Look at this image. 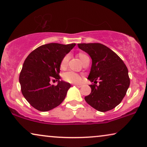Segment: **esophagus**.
Wrapping results in <instances>:
<instances>
[{
	"instance_id": "obj_1",
	"label": "esophagus",
	"mask_w": 147,
	"mask_h": 147,
	"mask_svg": "<svg viewBox=\"0 0 147 147\" xmlns=\"http://www.w3.org/2000/svg\"><path fill=\"white\" fill-rule=\"evenodd\" d=\"M74 86H77V87H78V88H80V87H81V86H82V84H74Z\"/></svg>"
}]
</instances>
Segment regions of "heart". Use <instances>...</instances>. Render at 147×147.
<instances>
[{"mask_svg":"<svg viewBox=\"0 0 147 147\" xmlns=\"http://www.w3.org/2000/svg\"><path fill=\"white\" fill-rule=\"evenodd\" d=\"M78 57L79 58L80 61L82 63H83L86 59H88V56L86 55L85 54L80 53L78 54ZM69 55H66L65 57L63 58L61 63V68L62 69H65L67 67L68 61H69ZM63 78L64 80H66L67 82H71V83H80L82 81V76L79 75V74L74 73L73 71H68L63 74Z\"/></svg>","mask_w":147,"mask_h":147,"instance_id":"b5f03b06","label":"heart"}]
</instances>
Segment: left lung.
<instances>
[{
    "mask_svg": "<svg viewBox=\"0 0 147 147\" xmlns=\"http://www.w3.org/2000/svg\"><path fill=\"white\" fill-rule=\"evenodd\" d=\"M78 47L92 59L88 79L99 85L91 84V92L84 97L86 102L100 112L112 110L125 97L130 85L129 71L122 59L115 52L100 43H80Z\"/></svg>",
    "mask_w": 147,
    "mask_h": 147,
    "instance_id": "obj_1",
    "label": "left lung"
}]
</instances>
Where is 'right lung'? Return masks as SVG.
Instances as JSON below:
<instances>
[{"label": "right lung", "mask_w": 147, "mask_h": 147, "mask_svg": "<svg viewBox=\"0 0 147 147\" xmlns=\"http://www.w3.org/2000/svg\"><path fill=\"white\" fill-rule=\"evenodd\" d=\"M75 45L49 43L38 47L26 57L19 82L22 94L34 109L42 112L51 111L65 98L71 85L60 80L59 73L62 60ZM54 79L58 81L56 86L50 84Z\"/></svg>", "instance_id": "right-lung-1"}]
</instances>
